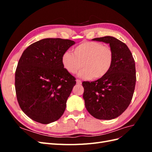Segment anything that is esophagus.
<instances>
[{
    "label": "esophagus",
    "instance_id": "esophagus-1",
    "mask_svg": "<svg viewBox=\"0 0 152 152\" xmlns=\"http://www.w3.org/2000/svg\"><path fill=\"white\" fill-rule=\"evenodd\" d=\"M76 82H77V84H82V81L80 80H79V79H77Z\"/></svg>",
    "mask_w": 152,
    "mask_h": 152
}]
</instances>
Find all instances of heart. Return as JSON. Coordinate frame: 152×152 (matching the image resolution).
Segmentation results:
<instances>
[{"mask_svg":"<svg viewBox=\"0 0 152 152\" xmlns=\"http://www.w3.org/2000/svg\"><path fill=\"white\" fill-rule=\"evenodd\" d=\"M114 59L113 49L98 42L85 41L74 49V54L66 51L61 57L62 65L71 74L82 67L79 76L85 79H98L105 76L111 69Z\"/></svg>","mask_w":152,"mask_h":152,"instance_id":"obj_1","label":"heart"}]
</instances>
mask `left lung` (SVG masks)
<instances>
[{
  "label": "left lung",
  "mask_w": 152,
  "mask_h": 152,
  "mask_svg": "<svg viewBox=\"0 0 152 152\" xmlns=\"http://www.w3.org/2000/svg\"><path fill=\"white\" fill-rule=\"evenodd\" d=\"M93 40L109 44L114 53L112 66L107 75L93 82H83V98L88 112L100 120L117 118L129 105L135 89V61L127 45L110 36Z\"/></svg>",
  "instance_id": "obj_1"
}]
</instances>
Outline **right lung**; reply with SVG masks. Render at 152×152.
I'll use <instances>...</instances> for the list:
<instances>
[{"label":"right lung","instance_id":"right-lung-1","mask_svg":"<svg viewBox=\"0 0 152 152\" xmlns=\"http://www.w3.org/2000/svg\"><path fill=\"white\" fill-rule=\"evenodd\" d=\"M75 42L48 38L23 53L15 72V89L22 111L32 120L48 124L65 112L75 78L64 68L61 57Z\"/></svg>","mask_w":152,"mask_h":152}]
</instances>
